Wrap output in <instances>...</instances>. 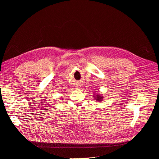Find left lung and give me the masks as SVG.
Wrapping results in <instances>:
<instances>
[{
  "mask_svg": "<svg viewBox=\"0 0 159 159\" xmlns=\"http://www.w3.org/2000/svg\"><path fill=\"white\" fill-rule=\"evenodd\" d=\"M93 97L95 98V99L96 100V101H98V102H100V101H102V99H103V96L102 95H101V94H99V93L97 94L96 95H95V93H94Z\"/></svg>",
  "mask_w": 159,
  "mask_h": 159,
  "instance_id": "obj_1",
  "label": "left lung"
}]
</instances>
